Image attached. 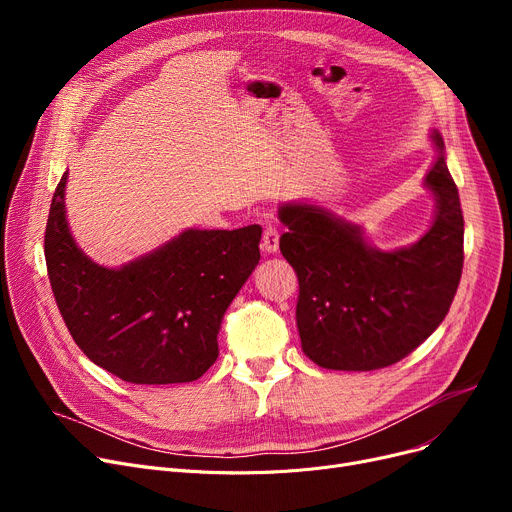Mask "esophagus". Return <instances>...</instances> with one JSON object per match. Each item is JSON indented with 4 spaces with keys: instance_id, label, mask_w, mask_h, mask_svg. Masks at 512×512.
Masks as SVG:
<instances>
[{
    "instance_id": "1",
    "label": "esophagus",
    "mask_w": 512,
    "mask_h": 512,
    "mask_svg": "<svg viewBox=\"0 0 512 512\" xmlns=\"http://www.w3.org/2000/svg\"><path fill=\"white\" fill-rule=\"evenodd\" d=\"M261 249L265 253H278L280 249V232L276 226H265L263 230V238H261Z\"/></svg>"
}]
</instances>
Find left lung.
I'll list each match as a JSON object with an SVG mask.
<instances>
[{
  "mask_svg": "<svg viewBox=\"0 0 512 512\" xmlns=\"http://www.w3.org/2000/svg\"><path fill=\"white\" fill-rule=\"evenodd\" d=\"M434 164L423 186L434 197L429 228L407 247L378 249L365 228L313 201H286L280 251L299 278L297 328L303 353L319 367H388L446 317L463 272V211L438 128L429 130Z\"/></svg>",
  "mask_w": 512,
  "mask_h": 512,
  "instance_id": "8db88e82",
  "label": "left lung"
}]
</instances>
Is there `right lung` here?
<instances>
[{
  "label": "right lung",
  "mask_w": 512,
  "mask_h": 512,
  "mask_svg": "<svg viewBox=\"0 0 512 512\" xmlns=\"http://www.w3.org/2000/svg\"><path fill=\"white\" fill-rule=\"evenodd\" d=\"M66 184L68 172L51 199L45 261L80 351L130 384L199 380L218 359L226 309L259 263L261 226L184 228L153 251L107 267L76 245Z\"/></svg>",
  "instance_id": "add662e5"
}]
</instances>
